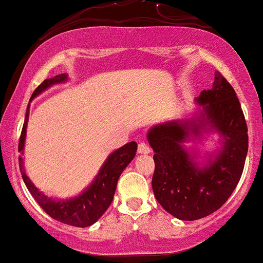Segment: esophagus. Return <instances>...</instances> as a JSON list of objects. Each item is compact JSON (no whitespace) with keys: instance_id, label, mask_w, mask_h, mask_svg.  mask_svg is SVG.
I'll return each instance as SVG.
<instances>
[{"instance_id":"34e87169","label":"esophagus","mask_w":263,"mask_h":263,"mask_svg":"<svg viewBox=\"0 0 263 263\" xmlns=\"http://www.w3.org/2000/svg\"><path fill=\"white\" fill-rule=\"evenodd\" d=\"M137 152H138V155H148V153L151 152V148H149L148 146H147L146 143L141 142V143L138 144Z\"/></svg>"}]
</instances>
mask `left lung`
<instances>
[{
  "instance_id": "left-lung-1",
  "label": "left lung",
  "mask_w": 263,
  "mask_h": 263,
  "mask_svg": "<svg viewBox=\"0 0 263 263\" xmlns=\"http://www.w3.org/2000/svg\"><path fill=\"white\" fill-rule=\"evenodd\" d=\"M197 111L149 128L147 141L155 156L152 189L165 211L193 221L216 211L236 188L245 165L249 136L234 87L219 71L211 90L195 99ZM219 136V146L200 156L195 147L208 134Z\"/></svg>"
}]
</instances>
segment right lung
Segmentation results:
<instances>
[{"mask_svg": "<svg viewBox=\"0 0 263 263\" xmlns=\"http://www.w3.org/2000/svg\"><path fill=\"white\" fill-rule=\"evenodd\" d=\"M65 81H68V75L66 74H59L54 78H50V79H45L32 93L29 104L33 99L37 98L38 95L49 89L50 86L63 84ZM29 104L26 111L25 123H23L22 134H21L20 144H18V151L21 152L18 162H20V171L22 174L23 182H25L32 197L35 199V201L41 205L42 209L50 218L58 220L60 222H64L66 225L77 226V228H87V226L98 221L102 214L110 206L120 176L131 163L132 159L135 158L136 152H137V143L128 142L125 146L120 147L119 149L110 153L92 182L77 197L68 199L48 197L43 192H41L27 176L25 158L22 157L23 152H25L27 123H28L29 119Z\"/></svg>", "mask_w": 263, "mask_h": 263, "instance_id": "right-lung-1", "label": "right lung"}]
</instances>
